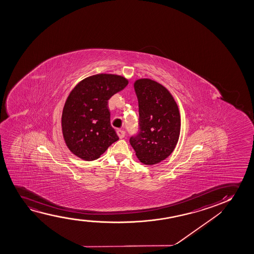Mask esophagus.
<instances>
[{
	"label": "esophagus",
	"instance_id": "1",
	"mask_svg": "<svg viewBox=\"0 0 254 254\" xmlns=\"http://www.w3.org/2000/svg\"><path fill=\"white\" fill-rule=\"evenodd\" d=\"M117 134H118L119 137H120V139H122V138L125 137L126 132L124 130L118 129V130H117Z\"/></svg>",
	"mask_w": 254,
	"mask_h": 254
}]
</instances>
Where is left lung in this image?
Here are the masks:
<instances>
[{"mask_svg":"<svg viewBox=\"0 0 254 254\" xmlns=\"http://www.w3.org/2000/svg\"><path fill=\"white\" fill-rule=\"evenodd\" d=\"M139 103V132L129 141L145 165L167 159L177 145L181 116L174 97L161 84L150 79L134 82Z\"/></svg>","mask_w":254,"mask_h":254,"instance_id":"left-lung-1","label":"left lung"}]
</instances>
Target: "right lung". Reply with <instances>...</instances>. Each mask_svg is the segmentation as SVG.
Masks as SVG:
<instances>
[{
    "mask_svg": "<svg viewBox=\"0 0 254 254\" xmlns=\"http://www.w3.org/2000/svg\"><path fill=\"white\" fill-rule=\"evenodd\" d=\"M128 84L124 77L101 73L77 84L66 99L62 127L66 146L82 160L98 159L119 139L110 123L108 100Z\"/></svg>",
    "mask_w": 254,
    "mask_h": 254,
    "instance_id": "obj_1",
    "label": "right lung"
}]
</instances>
